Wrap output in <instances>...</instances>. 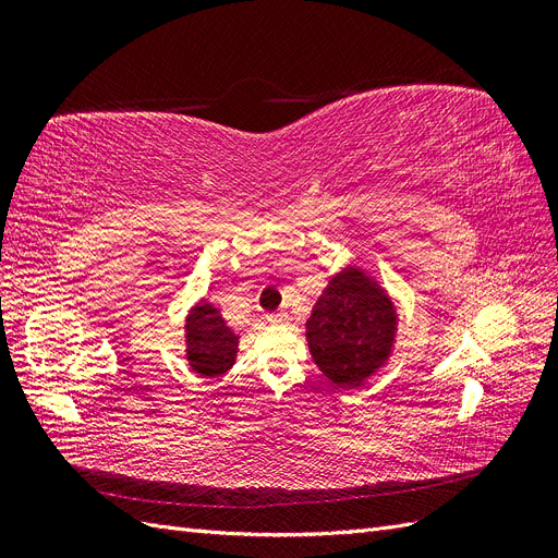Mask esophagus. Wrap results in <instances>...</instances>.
<instances>
[{
  "mask_svg": "<svg viewBox=\"0 0 558 558\" xmlns=\"http://www.w3.org/2000/svg\"><path fill=\"white\" fill-rule=\"evenodd\" d=\"M289 314H286V312H277V314H267V320H269V324H272V326H281V324H289Z\"/></svg>",
  "mask_w": 558,
  "mask_h": 558,
  "instance_id": "obj_1",
  "label": "esophagus"
}]
</instances>
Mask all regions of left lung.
I'll use <instances>...</instances> for the list:
<instances>
[{
    "instance_id": "left-lung-1",
    "label": "left lung",
    "mask_w": 558,
    "mask_h": 558,
    "mask_svg": "<svg viewBox=\"0 0 558 558\" xmlns=\"http://www.w3.org/2000/svg\"><path fill=\"white\" fill-rule=\"evenodd\" d=\"M305 328L320 373L335 386L359 388L391 359L398 310L377 279L347 265L330 277Z\"/></svg>"
}]
</instances>
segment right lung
Wrapping results in <instances>:
<instances>
[{"label":"right lung","instance_id":"right-lung-1","mask_svg":"<svg viewBox=\"0 0 558 558\" xmlns=\"http://www.w3.org/2000/svg\"><path fill=\"white\" fill-rule=\"evenodd\" d=\"M185 359L199 377H221L234 365L240 335L234 332L221 310L199 300L185 316Z\"/></svg>","mask_w":558,"mask_h":558}]
</instances>
